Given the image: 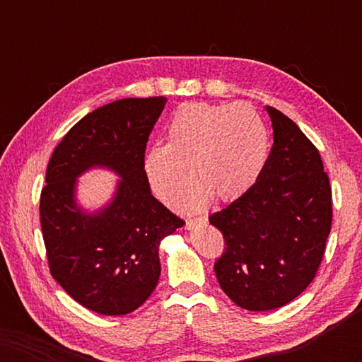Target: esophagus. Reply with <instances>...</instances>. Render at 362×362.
I'll return each mask as SVG.
<instances>
[{
  "instance_id": "esophagus-1",
  "label": "esophagus",
  "mask_w": 362,
  "mask_h": 362,
  "mask_svg": "<svg viewBox=\"0 0 362 362\" xmlns=\"http://www.w3.org/2000/svg\"><path fill=\"white\" fill-rule=\"evenodd\" d=\"M206 216H196V217H187L186 219V229H192V227L201 224V222H206Z\"/></svg>"
}]
</instances>
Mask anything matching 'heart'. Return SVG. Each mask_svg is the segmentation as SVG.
Returning a JSON list of instances; mask_svg holds the SVG:
<instances>
[{
  "label": "heart",
  "mask_w": 362,
  "mask_h": 362,
  "mask_svg": "<svg viewBox=\"0 0 362 362\" xmlns=\"http://www.w3.org/2000/svg\"><path fill=\"white\" fill-rule=\"evenodd\" d=\"M166 145L146 151L145 173L155 194L171 207L185 202L192 173L201 182L189 206H206L212 194L227 201L254 185L264 170L269 136L249 103L191 102L173 113Z\"/></svg>",
  "instance_id": "b5f03b06"
}]
</instances>
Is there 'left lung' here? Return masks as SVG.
I'll use <instances>...</instances> for the list:
<instances>
[{
  "mask_svg": "<svg viewBox=\"0 0 362 362\" xmlns=\"http://www.w3.org/2000/svg\"><path fill=\"white\" fill-rule=\"evenodd\" d=\"M274 146L257 181L209 216L226 250L214 272L240 308L269 311L313 281L331 230V186L320 151L298 125L267 107Z\"/></svg>",
  "mask_w": 362,
  "mask_h": 362,
  "instance_id": "1",
  "label": "left lung"
}]
</instances>
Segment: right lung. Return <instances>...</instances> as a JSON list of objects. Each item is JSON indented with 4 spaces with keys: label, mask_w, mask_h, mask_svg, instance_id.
<instances>
[{
    "label": "right lung",
    "mask_w": 362,
    "mask_h": 362,
    "mask_svg": "<svg viewBox=\"0 0 362 362\" xmlns=\"http://www.w3.org/2000/svg\"><path fill=\"white\" fill-rule=\"evenodd\" d=\"M165 97L122 98L93 110L62 138L49 160L39 214L51 275L77 303L118 316L145 303L160 280L161 240L185 221L151 194L148 136ZM92 167L121 176L97 213L75 201L76 177Z\"/></svg>",
    "instance_id": "obj_1"
}]
</instances>
